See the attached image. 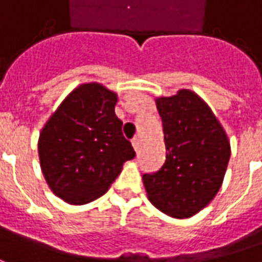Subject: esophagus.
<instances>
[{
	"mask_svg": "<svg viewBox=\"0 0 262 262\" xmlns=\"http://www.w3.org/2000/svg\"><path fill=\"white\" fill-rule=\"evenodd\" d=\"M132 144H133V147H135V150H139V147H140V140H139V137H133L132 139Z\"/></svg>",
	"mask_w": 262,
	"mask_h": 262,
	"instance_id": "1",
	"label": "esophagus"
}]
</instances>
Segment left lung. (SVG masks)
<instances>
[{"label": "left lung", "mask_w": 262, "mask_h": 262, "mask_svg": "<svg viewBox=\"0 0 262 262\" xmlns=\"http://www.w3.org/2000/svg\"><path fill=\"white\" fill-rule=\"evenodd\" d=\"M163 122L166 162L143 174L150 203L174 219H187L219 193L230 160V142L220 122L199 95L182 89L157 98Z\"/></svg>", "instance_id": "obj_1"}]
</instances>
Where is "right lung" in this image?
I'll list each match as a JSON object with an SVG mask.
<instances>
[{
  "label": "right lung",
  "mask_w": 262,
  "mask_h": 262,
  "mask_svg": "<svg viewBox=\"0 0 262 262\" xmlns=\"http://www.w3.org/2000/svg\"><path fill=\"white\" fill-rule=\"evenodd\" d=\"M118 95L91 82L74 89L38 140L42 174L55 195L80 206L99 199L136 156L116 116Z\"/></svg>",
  "instance_id": "add662e5"
}]
</instances>
